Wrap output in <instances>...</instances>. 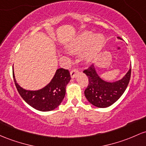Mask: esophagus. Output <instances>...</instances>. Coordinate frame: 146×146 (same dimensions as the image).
<instances>
[{
  "mask_svg": "<svg viewBox=\"0 0 146 146\" xmlns=\"http://www.w3.org/2000/svg\"><path fill=\"white\" fill-rule=\"evenodd\" d=\"M78 73V70L75 68V69H73L70 71V77L71 78H74L76 76V75Z\"/></svg>",
  "mask_w": 146,
  "mask_h": 146,
  "instance_id": "1",
  "label": "esophagus"
}]
</instances>
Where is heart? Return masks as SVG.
I'll use <instances>...</instances> for the list:
<instances>
[{"mask_svg":"<svg viewBox=\"0 0 146 146\" xmlns=\"http://www.w3.org/2000/svg\"><path fill=\"white\" fill-rule=\"evenodd\" d=\"M103 42L104 36L102 35L98 34L94 36L91 32L84 31L68 44V49L73 53H78L90 44L89 50L84 56V60L86 62H90L100 49Z\"/></svg>","mask_w":146,"mask_h":146,"instance_id":"1","label":"heart"}]
</instances>
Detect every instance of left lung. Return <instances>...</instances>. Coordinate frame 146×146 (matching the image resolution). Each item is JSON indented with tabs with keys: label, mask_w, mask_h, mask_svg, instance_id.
I'll list each match as a JSON object with an SVG mask.
<instances>
[{
	"label": "left lung",
	"mask_w": 146,
	"mask_h": 146,
	"mask_svg": "<svg viewBox=\"0 0 146 146\" xmlns=\"http://www.w3.org/2000/svg\"><path fill=\"white\" fill-rule=\"evenodd\" d=\"M117 38L122 40L119 36ZM83 72L89 78V84L84 91L86 98L94 106L105 108L117 101L125 92L130 80L131 66L123 78L115 82L102 80L94 65Z\"/></svg>",
	"instance_id": "obj_1"
}]
</instances>
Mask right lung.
<instances>
[{"label":"right lung","instance_id":"right-lung-1","mask_svg":"<svg viewBox=\"0 0 146 146\" xmlns=\"http://www.w3.org/2000/svg\"><path fill=\"white\" fill-rule=\"evenodd\" d=\"M13 78L17 91L22 98L29 105L41 111H49L55 110L63 100L66 88L70 80L69 71L58 68L48 84L39 90L31 91L23 89L17 82L14 73Z\"/></svg>","mask_w":146,"mask_h":146}]
</instances>
